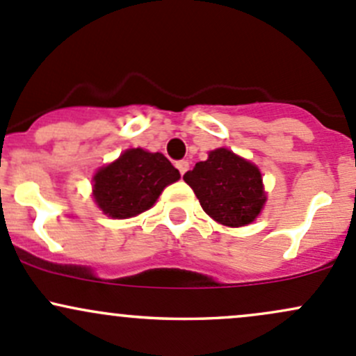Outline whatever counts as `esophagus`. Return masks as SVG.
I'll return each mask as SVG.
<instances>
[{
	"label": "esophagus",
	"instance_id": "1",
	"mask_svg": "<svg viewBox=\"0 0 356 356\" xmlns=\"http://www.w3.org/2000/svg\"><path fill=\"white\" fill-rule=\"evenodd\" d=\"M175 167L179 168V172H181V175H184L186 172L189 170V162H188V160H179V162L175 163Z\"/></svg>",
	"mask_w": 356,
	"mask_h": 356
}]
</instances>
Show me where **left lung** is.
Here are the masks:
<instances>
[{"label": "left lung", "instance_id": "1", "mask_svg": "<svg viewBox=\"0 0 356 356\" xmlns=\"http://www.w3.org/2000/svg\"><path fill=\"white\" fill-rule=\"evenodd\" d=\"M201 208L227 227H244L261 213L266 194L256 165L227 148L209 152L208 160L197 162L184 174Z\"/></svg>", "mask_w": 356, "mask_h": 356}]
</instances>
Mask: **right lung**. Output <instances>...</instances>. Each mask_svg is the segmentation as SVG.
<instances>
[{"instance_id":"1","label":"right lung","mask_w":356,"mask_h":356,"mask_svg":"<svg viewBox=\"0 0 356 356\" xmlns=\"http://www.w3.org/2000/svg\"><path fill=\"white\" fill-rule=\"evenodd\" d=\"M181 174L162 153L133 148L93 177V197L106 215L129 218L153 207L163 188Z\"/></svg>"}]
</instances>
